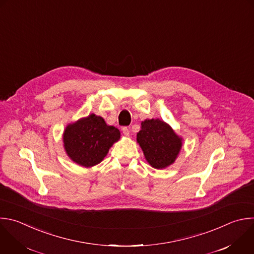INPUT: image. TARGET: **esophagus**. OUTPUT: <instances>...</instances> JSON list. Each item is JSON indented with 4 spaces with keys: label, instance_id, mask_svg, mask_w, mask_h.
I'll return each mask as SVG.
<instances>
[{
    "label": "esophagus",
    "instance_id": "obj_1",
    "mask_svg": "<svg viewBox=\"0 0 254 254\" xmlns=\"http://www.w3.org/2000/svg\"><path fill=\"white\" fill-rule=\"evenodd\" d=\"M122 130H123V132H124V134H125L126 136H128V135H129V127H124L122 128Z\"/></svg>",
    "mask_w": 254,
    "mask_h": 254
}]
</instances>
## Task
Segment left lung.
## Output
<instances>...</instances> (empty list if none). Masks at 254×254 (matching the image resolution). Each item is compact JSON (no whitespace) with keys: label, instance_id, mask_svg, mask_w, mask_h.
Returning <instances> with one entry per match:
<instances>
[{"label":"left lung","instance_id":"obj_1","mask_svg":"<svg viewBox=\"0 0 254 254\" xmlns=\"http://www.w3.org/2000/svg\"><path fill=\"white\" fill-rule=\"evenodd\" d=\"M136 136L145 159L157 170L172 164L182 148V138L160 120L142 122Z\"/></svg>","mask_w":254,"mask_h":254}]
</instances>
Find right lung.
I'll return each instance as SVG.
<instances>
[{"mask_svg":"<svg viewBox=\"0 0 254 254\" xmlns=\"http://www.w3.org/2000/svg\"><path fill=\"white\" fill-rule=\"evenodd\" d=\"M120 136L117 127L108 126L103 118L92 114L65 127L64 144L71 160L91 167L104 159Z\"/></svg>","mask_w":254,"mask_h":254,"instance_id":"obj_1","label":"right lung"}]
</instances>
